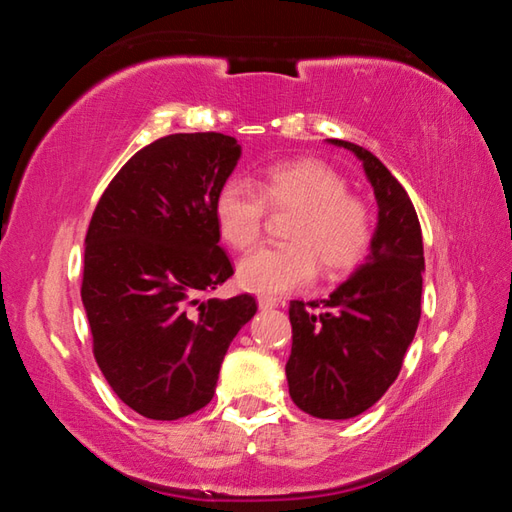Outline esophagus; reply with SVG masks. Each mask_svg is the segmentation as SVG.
Wrapping results in <instances>:
<instances>
[{
  "label": "esophagus",
  "instance_id": "34e87169",
  "mask_svg": "<svg viewBox=\"0 0 512 512\" xmlns=\"http://www.w3.org/2000/svg\"><path fill=\"white\" fill-rule=\"evenodd\" d=\"M257 305H259V309H275L280 302H277L275 298H259Z\"/></svg>",
  "mask_w": 512,
  "mask_h": 512
}]
</instances>
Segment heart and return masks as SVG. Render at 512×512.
I'll return each mask as SVG.
<instances>
[{
    "instance_id": "1",
    "label": "heart",
    "mask_w": 512,
    "mask_h": 512,
    "mask_svg": "<svg viewBox=\"0 0 512 512\" xmlns=\"http://www.w3.org/2000/svg\"><path fill=\"white\" fill-rule=\"evenodd\" d=\"M266 203L275 210H293L287 239L291 244L264 246L237 266L241 289L257 296H284L305 287L316 275L334 277L352 271L366 257L372 241L368 207L348 194L339 171L318 160L273 164L264 171L259 189L230 178L214 198V223L221 239L246 250L262 232Z\"/></svg>"
}]
</instances>
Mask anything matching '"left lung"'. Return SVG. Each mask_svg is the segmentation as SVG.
<instances>
[{"label": "left lung", "mask_w": 512, "mask_h": 512, "mask_svg": "<svg viewBox=\"0 0 512 512\" xmlns=\"http://www.w3.org/2000/svg\"><path fill=\"white\" fill-rule=\"evenodd\" d=\"M354 153L377 201V228L363 264L325 300H291L289 395L320 420L368 411L400 375L420 323L422 230L409 194L377 155L359 144L327 140Z\"/></svg>", "instance_id": "obj_1"}]
</instances>
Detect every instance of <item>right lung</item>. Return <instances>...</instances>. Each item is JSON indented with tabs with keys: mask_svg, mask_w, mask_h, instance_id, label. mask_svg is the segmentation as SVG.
Returning <instances> with one entry per match:
<instances>
[{
	"mask_svg": "<svg viewBox=\"0 0 512 512\" xmlns=\"http://www.w3.org/2000/svg\"><path fill=\"white\" fill-rule=\"evenodd\" d=\"M241 144L223 133L155 140L112 178L85 235L81 298L103 377L144 418L210 404L225 352L255 316L253 296H201L232 275L214 198Z\"/></svg>",
	"mask_w": 512,
	"mask_h": 512,
	"instance_id": "right-lung-1",
	"label": "right lung"
}]
</instances>
